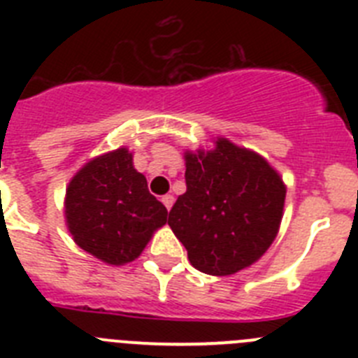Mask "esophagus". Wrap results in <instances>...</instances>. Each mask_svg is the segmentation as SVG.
Here are the masks:
<instances>
[{"instance_id":"1","label":"esophagus","mask_w":358,"mask_h":358,"mask_svg":"<svg viewBox=\"0 0 358 358\" xmlns=\"http://www.w3.org/2000/svg\"><path fill=\"white\" fill-rule=\"evenodd\" d=\"M161 202H163L166 210H170V208H172V204H173V195H170V194L169 195H163Z\"/></svg>"}]
</instances>
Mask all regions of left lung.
<instances>
[{
	"mask_svg": "<svg viewBox=\"0 0 358 358\" xmlns=\"http://www.w3.org/2000/svg\"><path fill=\"white\" fill-rule=\"evenodd\" d=\"M185 157L186 192L170 210L169 226L197 271L238 273L276 238L285 185L264 157L224 138L215 150Z\"/></svg>",
	"mask_w": 358,
	"mask_h": 358,
	"instance_id": "left-lung-1",
	"label": "left lung"
}]
</instances>
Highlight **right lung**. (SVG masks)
Segmentation results:
<instances>
[{
	"label": "right lung",
	"instance_id": "right-lung-1",
	"mask_svg": "<svg viewBox=\"0 0 358 358\" xmlns=\"http://www.w3.org/2000/svg\"><path fill=\"white\" fill-rule=\"evenodd\" d=\"M166 208L148 192L132 154L118 148L90 161L66 192V220L78 248L110 265L141 255L152 233L166 224Z\"/></svg>",
	"mask_w": 358,
	"mask_h": 358
}]
</instances>
